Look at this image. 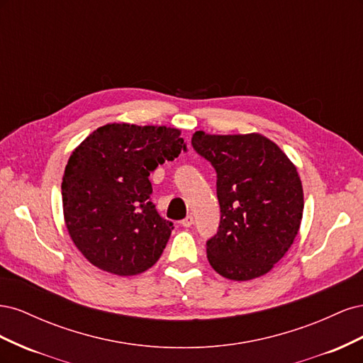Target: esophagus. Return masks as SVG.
<instances>
[{
	"label": "esophagus",
	"instance_id": "34e87169",
	"mask_svg": "<svg viewBox=\"0 0 363 363\" xmlns=\"http://www.w3.org/2000/svg\"><path fill=\"white\" fill-rule=\"evenodd\" d=\"M194 224V216L192 215H188V216H186L184 219H183V221H182V225L183 227H191Z\"/></svg>",
	"mask_w": 363,
	"mask_h": 363
}]
</instances>
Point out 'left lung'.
<instances>
[{"label":"left lung","instance_id":"obj_1","mask_svg":"<svg viewBox=\"0 0 363 363\" xmlns=\"http://www.w3.org/2000/svg\"><path fill=\"white\" fill-rule=\"evenodd\" d=\"M192 147L216 171L221 219L207 239L212 268L230 280L267 274L286 255L303 216V186L288 156L262 135H206Z\"/></svg>","mask_w":363,"mask_h":363}]
</instances>
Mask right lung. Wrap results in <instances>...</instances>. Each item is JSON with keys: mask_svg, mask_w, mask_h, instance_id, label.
Masks as SVG:
<instances>
[{"mask_svg": "<svg viewBox=\"0 0 363 363\" xmlns=\"http://www.w3.org/2000/svg\"><path fill=\"white\" fill-rule=\"evenodd\" d=\"M182 148L177 128L107 124L74 150L62 182L63 215L92 265L136 276L159 260L174 227L151 201L148 177Z\"/></svg>", "mask_w": 363, "mask_h": 363, "instance_id": "add662e5", "label": "right lung"}]
</instances>
